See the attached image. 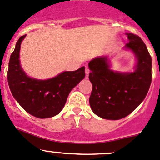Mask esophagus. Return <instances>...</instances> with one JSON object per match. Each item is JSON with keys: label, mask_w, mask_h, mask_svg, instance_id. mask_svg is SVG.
Wrapping results in <instances>:
<instances>
[{"label": "esophagus", "mask_w": 160, "mask_h": 160, "mask_svg": "<svg viewBox=\"0 0 160 160\" xmlns=\"http://www.w3.org/2000/svg\"><path fill=\"white\" fill-rule=\"evenodd\" d=\"M89 73H90V70H89V68H85V74H86V79L88 78Z\"/></svg>", "instance_id": "1"}]
</instances>
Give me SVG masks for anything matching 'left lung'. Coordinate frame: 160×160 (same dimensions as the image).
Masks as SVG:
<instances>
[{"label": "left lung", "mask_w": 160, "mask_h": 160, "mask_svg": "<svg viewBox=\"0 0 160 160\" xmlns=\"http://www.w3.org/2000/svg\"><path fill=\"white\" fill-rule=\"evenodd\" d=\"M124 50L135 56L133 71L111 69L107 56L96 57L88 63L92 92L89 103L92 111L107 120H119L131 114L143 102L152 82V58L141 38L126 33Z\"/></svg>", "instance_id": "1"}]
</instances>
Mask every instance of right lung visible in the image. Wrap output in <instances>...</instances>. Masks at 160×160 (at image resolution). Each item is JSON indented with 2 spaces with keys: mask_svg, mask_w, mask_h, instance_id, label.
<instances>
[{
  "mask_svg": "<svg viewBox=\"0 0 160 160\" xmlns=\"http://www.w3.org/2000/svg\"><path fill=\"white\" fill-rule=\"evenodd\" d=\"M19 38L8 64V82L13 97L28 114L38 118L56 116L65 107L70 92L85 77V67L64 71L56 77L38 80L27 75L19 60L21 43Z\"/></svg>",
  "mask_w": 160,
  "mask_h": 160,
  "instance_id": "obj_1",
  "label": "right lung"
}]
</instances>
